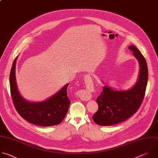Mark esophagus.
I'll use <instances>...</instances> for the list:
<instances>
[{
    "mask_svg": "<svg viewBox=\"0 0 158 158\" xmlns=\"http://www.w3.org/2000/svg\"><path fill=\"white\" fill-rule=\"evenodd\" d=\"M84 81H85V85H87V87H88V88H90L92 87V79L90 77V75L87 74V75H85V77H84ZM84 94L82 95H81V98L82 100H90V97H91V95L87 92H84L83 93Z\"/></svg>",
    "mask_w": 158,
    "mask_h": 158,
    "instance_id": "34e87169",
    "label": "esophagus"
}]
</instances>
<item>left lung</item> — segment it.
Instances as JSON below:
<instances>
[{"mask_svg":"<svg viewBox=\"0 0 158 158\" xmlns=\"http://www.w3.org/2000/svg\"><path fill=\"white\" fill-rule=\"evenodd\" d=\"M129 49L139 63V77L133 87L128 90L117 91L107 86H103L97 98L98 110L92 116L95 123L101 126H110L121 123L135 114L143 102L145 95L148 70L145 58L135 46Z\"/></svg>","mask_w":158,"mask_h":158,"instance_id":"left-lung-1","label":"left lung"}]
</instances>
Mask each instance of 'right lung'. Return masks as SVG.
Returning a JSON list of instances; mask_svg holds the SVG:
<instances>
[{
  "mask_svg": "<svg viewBox=\"0 0 158 158\" xmlns=\"http://www.w3.org/2000/svg\"><path fill=\"white\" fill-rule=\"evenodd\" d=\"M13 62L10 74V87L12 99L19 115L27 122L43 127L60 124L65 117L70 104L67 94L69 84L64 86L58 93L41 102H30L19 94L15 82V64Z\"/></svg>",
  "mask_w": 158,
  "mask_h": 158,
  "instance_id": "obj_1",
  "label": "right lung"
}]
</instances>
